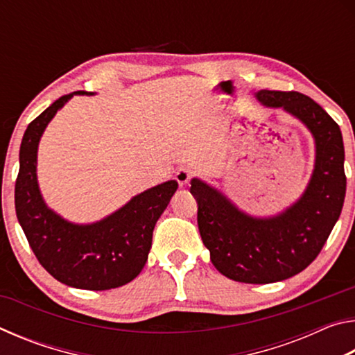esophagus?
<instances>
[{"mask_svg":"<svg viewBox=\"0 0 355 355\" xmlns=\"http://www.w3.org/2000/svg\"><path fill=\"white\" fill-rule=\"evenodd\" d=\"M192 177H194V172L188 169V167H182V169H178L175 173V180L178 182V184H182V186L188 184Z\"/></svg>","mask_w":355,"mask_h":355,"instance_id":"obj_1","label":"esophagus"}]
</instances>
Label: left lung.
<instances>
[{
	"label": "left lung",
	"mask_w": 355,
	"mask_h": 355,
	"mask_svg": "<svg viewBox=\"0 0 355 355\" xmlns=\"http://www.w3.org/2000/svg\"><path fill=\"white\" fill-rule=\"evenodd\" d=\"M257 98L284 107L307 125L316 142L310 184L297 203L271 219L245 216L200 180H192L197 224L214 268L243 284H272L304 271L320 255L346 194L345 147L338 123L307 95L260 91Z\"/></svg>",
	"instance_id": "left-lung-1"
}]
</instances>
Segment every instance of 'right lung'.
<instances>
[{
    "label": "right lung",
    "mask_w": 355,
    "mask_h": 355,
    "mask_svg": "<svg viewBox=\"0 0 355 355\" xmlns=\"http://www.w3.org/2000/svg\"><path fill=\"white\" fill-rule=\"evenodd\" d=\"M71 97L73 94L62 95L28 125L15 180L17 219L35 258L56 280L81 290H111L128 284L142 271L156 220L169 205L178 183L171 180L155 186L91 225L70 224L48 209L35 177L37 146L48 122Z\"/></svg>",
    "instance_id": "right-lung-1"
}]
</instances>
